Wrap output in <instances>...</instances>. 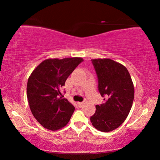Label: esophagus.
Listing matches in <instances>:
<instances>
[{
	"label": "esophagus",
	"mask_w": 160,
	"mask_h": 160,
	"mask_svg": "<svg viewBox=\"0 0 160 160\" xmlns=\"http://www.w3.org/2000/svg\"><path fill=\"white\" fill-rule=\"evenodd\" d=\"M78 104V106H79L80 108H81V107H82L83 105H84V103H83V102H79Z\"/></svg>",
	"instance_id": "obj_1"
}]
</instances>
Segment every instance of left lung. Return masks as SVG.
Masks as SVG:
<instances>
[{"instance_id":"obj_1","label":"left lung","mask_w":160,"mask_h":160,"mask_svg":"<svg viewBox=\"0 0 160 160\" xmlns=\"http://www.w3.org/2000/svg\"><path fill=\"white\" fill-rule=\"evenodd\" d=\"M98 90L105 103L95 106L90 117L92 126L102 132L113 131L124 122L132 108L134 88L125 66L111 59H94Z\"/></svg>"}]
</instances>
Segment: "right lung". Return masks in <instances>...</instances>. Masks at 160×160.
Listing matches in <instances>:
<instances>
[{"label":"right lung","instance_id":"obj_1","mask_svg":"<svg viewBox=\"0 0 160 160\" xmlns=\"http://www.w3.org/2000/svg\"><path fill=\"white\" fill-rule=\"evenodd\" d=\"M81 57L47 59L28 79L27 95L31 111L43 127L56 131L68 124L75 107L62 98L61 88L78 65Z\"/></svg>","mask_w":160,"mask_h":160}]
</instances>
